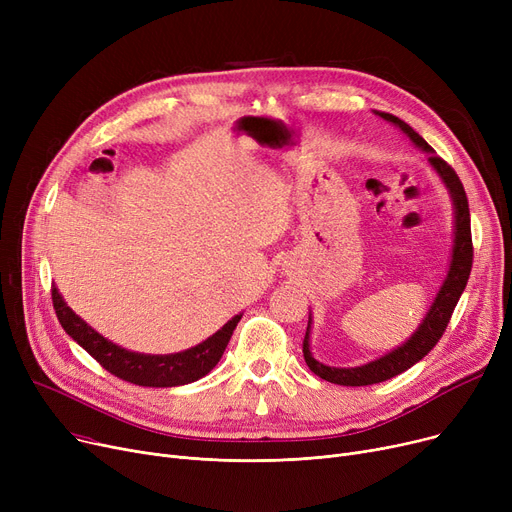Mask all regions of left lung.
Returning <instances> with one entry per match:
<instances>
[{
  "mask_svg": "<svg viewBox=\"0 0 512 512\" xmlns=\"http://www.w3.org/2000/svg\"><path fill=\"white\" fill-rule=\"evenodd\" d=\"M375 116L384 118L386 122L394 124L396 128H400L402 132L407 134L409 141L421 149L423 153H427V164L432 168L442 184L446 186V191L450 195L452 201V209H454V232H452V253H450V265L446 278L440 286V290L436 292L434 303L429 305L425 317L421 319L419 328L411 334L409 340L402 342L400 346L392 348L390 353L373 359L365 365L359 367H330L319 363L313 355H311V313H309V324H307V334L303 340V355H305V363L309 365V369L319 375L321 380L332 382V384H340V386H369V384H380L386 382L394 375L407 371L409 367H413L417 361H421L432 348L438 344V340L442 338L450 315L459 303L461 294L467 286L469 274H471V265H473V242H471V218H469V203H467V195L465 188L456 176V172L446 164L442 157L436 155V151L425 143L423 137L405 122L392 114L386 112H378L373 110Z\"/></svg>",
  "mask_w": 512,
  "mask_h": 512,
  "instance_id": "obj_1",
  "label": "left lung"
}]
</instances>
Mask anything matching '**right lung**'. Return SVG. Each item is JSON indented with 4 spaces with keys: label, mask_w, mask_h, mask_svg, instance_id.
Here are the masks:
<instances>
[{
    "label": "right lung",
    "mask_w": 512,
    "mask_h": 512,
    "mask_svg": "<svg viewBox=\"0 0 512 512\" xmlns=\"http://www.w3.org/2000/svg\"><path fill=\"white\" fill-rule=\"evenodd\" d=\"M51 299L66 334L83 346L101 367H105L124 382L149 388H172L201 380L222 359L230 336L242 317V313L234 315L213 336L199 342L197 346L186 348V351L172 355H145L132 353L128 348H122L116 342L103 338L85 319H80L66 305L56 286L51 288Z\"/></svg>",
    "instance_id": "add662e5"
}]
</instances>
